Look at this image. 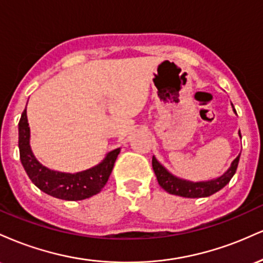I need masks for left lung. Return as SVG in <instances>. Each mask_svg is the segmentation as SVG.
I'll use <instances>...</instances> for the list:
<instances>
[{"mask_svg": "<svg viewBox=\"0 0 263 263\" xmlns=\"http://www.w3.org/2000/svg\"><path fill=\"white\" fill-rule=\"evenodd\" d=\"M231 106L234 112L236 114L234 105L231 104ZM238 136L241 137L240 131H238ZM240 155L241 153H238L236 158L231 162L229 170L222 176L210 180H203V182H192V180H186L174 176L167 168L163 167L161 163L157 161L155 156L152 158V167L153 171H155L157 180H158V184L170 194L179 195V197L184 198H205L215 194L216 192L224 188L226 184L230 182L231 178L236 173L238 161H240Z\"/></svg>", "mask_w": 263, "mask_h": 263, "instance_id": "8db88e82", "label": "left lung"}]
</instances>
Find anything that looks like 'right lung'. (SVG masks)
<instances>
[{
    "label": "right lung",
    "mask_w": 263,
    "mask_h": 263,
    "mask_svg": "<svg viewBox=\"0 0 263 263\" xmlns=\"http://www.w3.org/2000/svg\"><path fill=\"white\" fill-rule=\"evenodd\" d=\"M29 140L31 129L25 108L18 123V147L21 162L29 179L35 186H38L45 194L63 200H84L100 193L107 183L115 161L121 151V148L111 151L99 164L86 171L78 173H64L49 170L42 164L33 155Z\"/></svg>",
    "instance_id": "1"
}]
</instances>
